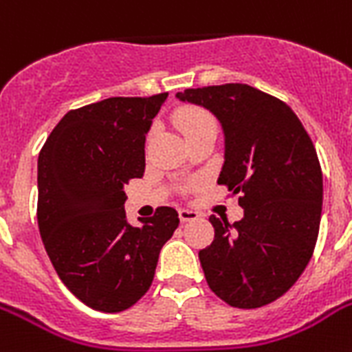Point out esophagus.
Instances as JSON below:
<instances>
[{"label":"esophagus","instance_id":"obj_1","mask_svg":"<svg viewBox=\"0 0 352 352\" xmlns=\"http://www.w3.org/2000/svg\"><path fill=\"white\" fill-rule=\"evenodd\" d=\"M179 217H181L182 223H188V221H195L199 219V212L190 208H181L179 210Z\"/></svg>","mask_w":352,"mask_h":352}]
</instances>
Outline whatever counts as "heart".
<instances>
[{
  "mask_svg": "<svg viewBox=\"0 0 352 352\" xmlns=\"http://www.w3.org/2000/svg\"><path fill=\"white\" fill-rule=\"evenodd\" d=\"M175 122L186 140L206 129H215V118L203 107H182L175 113ZM151 137H153V131L148 133V142Z\"/></svg>",
  "mask_w": 352,
  "mask_h": 352,
  "instance_id": "heart-1",
  "label": "heart"
}]
</instances>
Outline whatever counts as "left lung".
Listing matches in <instances>:
<instances>
[{
  "label": "left lung",
  "mask_w": 352,
  "mask_h": 352,
  "mask_svg": "<svg viewBox=\"0 0 352 352\" xmlns=\"http://www.w3.org/2000/svg\"><path fill=\"white\" fill-rule=\"evenodd\" d=\"M203 106L225 131L219 184L241 193L243 219L210 217L215 237L199 252L206 283L237 309L272 303L298 281L316 246L322 166L309 133L283 100L246 84L177 93Z\"/></svg>",
  "instance_id": "obj_1"
}]
</instances>
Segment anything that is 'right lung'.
I'll list each match as a JSON object with an SVG mask.
<instances>
[{"label": "right lung", "instance_id": "right-lung-1", "mask_svg": "<svg viewBox=\"0 0 352 352\" xmlns=\"http://www.w3.org/2000/svg\"><path fill=\"white\" fill-rule=\"evenodd\" d=\"M168 93L113 96L71 109L38 157V226L63 285L91 309L120 312L151 287L160 248L179 226L160 206L126 221L124 186L144 175V144Z\"/></svg>", "mask_w": 352, "mask_h": 352}]
</instances>
